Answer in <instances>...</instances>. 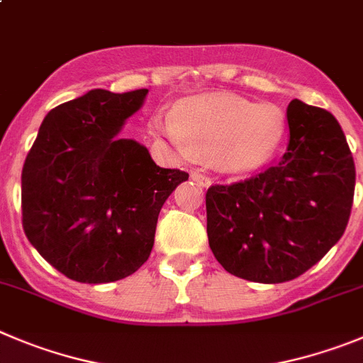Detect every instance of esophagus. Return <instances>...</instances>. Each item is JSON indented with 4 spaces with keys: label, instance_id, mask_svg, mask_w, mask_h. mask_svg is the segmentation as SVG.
<instances>
[{
    "label": "esophagus",
    "instance_id": "1",
    "mask_svg": "<svg viewBox=\"0 0 363 363\" xmlns=\"http://www.w3.org/2000/svg\"><path fill=\"white\" fill-rule=\"evenodd\" d=\"M191 178L194 179L196 184L201 185V187H208V185H211V178H208V176H205L201 169H192Z\"/></svg>",
    "mask_w": 363,
    "mask_h": 363
}]
</instances>
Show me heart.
Returning <instances> with one entry per match:
<instances>
[{
	"label": "heart",
	"instance_id": "1",
	"mask_svg": "<svg viewBox=\"0 0 363 363\" xmlns=\"http://www.w3.org/2000/svg\"><path fill=\"white\" fill-rule=\"evenodd\" d=\"M156 135L164 136L179 151L214 160L225 172H248L266 164L284 138L286 121L274 104L216 93L179 102L174 118L156 113Z\"/></svg>",
	"mask_w": 363,
	"mask_h": 363
}]
</instances>
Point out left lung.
I'll use <instances>...</instances> for the list:
<instances>
[{
    "instance_id": "1",
    "label": "left lung",
    "mask_w": 363,
    "mask_h": 363,
    "mask_svg": "<svg viewBox=\"0 0 363 363\" xmlns=\"http://www.w3.org/2000/svg\"><path fill=\"white\" fill-rule=\"evenodd\" d=\"M290 142L281 162L245 182L207 191L208 245L235 277L291 281L317 264L347 227L353 155L340 124L298 99L286 109Z\"/></svg>"
}]
</instances>
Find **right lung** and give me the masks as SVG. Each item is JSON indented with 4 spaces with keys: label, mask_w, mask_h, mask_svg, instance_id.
I'll return each mask as SVG.
<instances>
[{
    "label": "right lung",
    "mask_w": 363,
    "mask_h": 363,
    "mask_svg": "<svg viewBox=\"0 0 363 363\" xmlns=\"http://www.w3.org/2000/svg\"><path fill=\"white\" fill-rule=\"evenodd\" d=\"M149 89H91L48 113L21 174L23 228L66 277L88 284L135 274L149 259L165 199L187 172L162 169L121 138Z\"/></svg>",
    "instance_id": "1"
}]
</instances>
